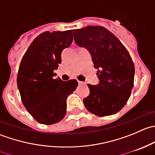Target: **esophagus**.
<instances>
[{
  "mask_svg": "<svg viewBox=\"0 0 155 155\" xmlns=\"http://www.w3.org/2000/svg\"><path fill=\"white\" fill-rule=\"evenodd\" d=\"M78 83H79V85H85V82H81V81H78Z\"/></svg>",
  "mask_w": 155,
  "mask_h": 155,
  "instance_id": "1",
  "label": "esophagus"
}]
</instances>
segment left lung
<instances>
[{"instance_id": "8db88e82", "label": "left lung", "mask_w": 155, "mask_h": 155, "mask_svg": "<svg viewBox=\"0 0 155 155\" xmlns=\"http://www.w3.org/2000/svg\"><path fill=\"white\" fill-rule=\"evenodd\" d=\"M75 43L85 48L97 69L99 83L88 84L89 95L83 100L86 109L98 116L119 112L127 102L134 86V62L124 45L101 26L74 30Z\"/></svg>"}]
</instances>
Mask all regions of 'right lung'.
Instances as JSON below:
<instances>
[{"instance_id":"obj_1","label":"right lung","mask_w":155,"mask_h":155,"mask_svg":"<svg viewBox=\"0 0 155 155\" xmlns=\"http://www.w3.org/2000/svg\"><path fill=\"white\" fill-rule=\"evenodd\" d=\"M73 42V30L40 34L25 53L17 76L21 101L36 121L59 122L67 112V99L78 86L76 79H53L61 53Z\"/></svg>"}]
</instances>
